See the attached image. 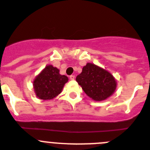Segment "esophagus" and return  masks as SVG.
Segmentation results:
<instances>
[{
  "label": "esophagus",
  "mask_w": 150,
  "mask_h": 150,
  "mask_svg": "<svg viewBox=\"0 0 150 150\" xmlns=\"http://www.w3.org/2000/svg\"><path fill=\"white\" fill-rule=\"evenodd\" d=\"M69 79H70V80H74V79H75V75H70L69 76Z\"/></svg>",
  "instance_id": "obj_1"
}]
</instances>
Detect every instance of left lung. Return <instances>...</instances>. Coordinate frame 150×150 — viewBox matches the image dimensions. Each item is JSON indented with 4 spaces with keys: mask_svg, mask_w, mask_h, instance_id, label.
<instances>
[{
    "mask_svg": "<svg viewBox=\"0 0 150 150\" xmlns=\"http://www.w3.org/2000/svg\"><path fill=\"white\" fill-rule=\"evenodd\" d=\"M76 81L84 93L95 101L105 100L114 93L117 81L109 71L97 65L88 62Z\"/></svg>",
    "mask_w": 150,
    "mask_h": 150,
    "instance_id": "left-lung-1",
    "label": "left lung"
}]
</instances>
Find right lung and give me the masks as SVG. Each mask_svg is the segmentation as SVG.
Returning a JSON list of instances; mask_svg holds the SVG:
<instances>
[{
	"instance_id": "add662e5",
	"label": "right lung",
	"mask_w": 150,
	"mask_h": 150,
	"mask_svg": "<svg viewBox=\"0 0 150 150\" xmlns=\"http://www.w3.org/2000/svg\"><path fill=\"white\" fill-rule=\"evenodd\" d=\"M68 81V77L60 75L57 67L48 65L34 79V91L39 99L52 100L62 92Z\"/></svg>"
}]
</instances>
